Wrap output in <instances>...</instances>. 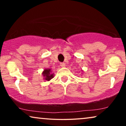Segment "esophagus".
Segmentation results:
<instances>
[{"label":"esophagus","instance_id":"34e87169","mask_svg":"<svg viewBox=\"0 0 126 126\" xmlns=\"http://www.w3.org/2000/svg\"><path fill=\"white\" fill-rule=\"evenodd\" d=\"M60 66L61 67H65V63H60Z\"/></svg>","mask_w":126,"mask_h":126}]
</instances>
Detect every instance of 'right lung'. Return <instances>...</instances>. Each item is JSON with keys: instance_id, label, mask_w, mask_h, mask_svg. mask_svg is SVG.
Instances as JSON below:
<instances>
[{"instance_id": "1", "label": "right lung", "mask_w": 126, "mask_h": 126, "mask_svg": "<svg viewBox=\"0 0 126 126\" xmlns=\"http://www.w3.org/2000/svg\"><path fill=\"white\" fill-rule=\"evenodd\" d=\"M42 74L44 77V80L46 81H50L54 77V74L51 73V70L50 69H44Z\"/></svg>"}]
</instances>
